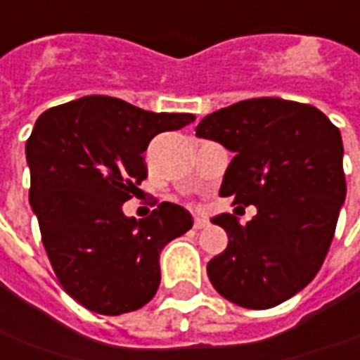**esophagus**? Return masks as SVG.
Wrapping results in <instances>:
<instances>
[{
    "label": "esophagus",
    "mask_w": 360,
    "mask_h": 360,
    "mask_svg": "<svg viewBox=\"0 0 360 360\" xmlns=\"http://www.w3.org/2000/svg\"><path fill=\"white\" fill-rule=\"evenodd\" d=\"M209 223H207V219L205 217H195L193 219V229H205Z\"/></svg>",
    "instance_id": "34e87169"
}]
</instances>
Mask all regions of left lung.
<instances>
[{"label": "left lung", "instance_id": "1", "mask_svg": "<svg viewBox=\"0 0 360 360\" xmlns=\"http://www.w3.org/2000/svg\"><path fill=\"white\" fill-rule=\"evenodd\" d=\"M195 133L235 153L221 195L257 207L245 227L229 213L213 219L229 245L209 261V281L239 307H277L315 279L328 253L347 195L341 133L316 107L279 97L219 109Z\"/></svg>", "mask_w": 360, "mask_h": 360}]
</instances>
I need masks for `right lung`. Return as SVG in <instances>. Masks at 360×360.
<instances>
[{
  "mask_svg": "<svg viewBox=\"0 0 360 360\" xmlns=\"http://www.w3.org/2000/svg\"><path fill=\"white\" fill-rule=\"evenodd\" d=\"M191 121V113H151L107 95L51 107L35 121L25 145L30 203L57 281L85 309L123 315L155 297L159 253L193 219L165 201L137 221L123 215V203L147 177L149 141Z\"/></svg>",
  "mask_w": 360,
  "mask_h": 360,
  "instance_id": "1",
  "label": "right lung"
}]
</instances>
